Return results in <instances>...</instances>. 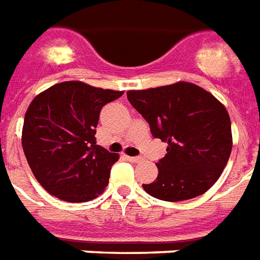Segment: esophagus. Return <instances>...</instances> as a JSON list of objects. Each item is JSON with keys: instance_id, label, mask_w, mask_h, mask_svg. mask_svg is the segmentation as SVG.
Listing matches in <instances>:
<instances>
[{"instance_id": "34e87169", "label": "esophagus", "mask_w": 260, "mask_h": 260, "mask_svg": "<svg viewBox=\"0 0 260 260\" xmlns=\"http://www.w3.org/2000/svg\"><path fill=\"white\" fill-rule=\"evenodd\" d=\"M126 159L131 161V162H140V161H142L140 157H131V155H126Z\"/></svg>"}]
</instances>
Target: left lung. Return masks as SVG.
I'll list each match as a JSON object with an SVG mask.
<instances>
[{"label": "left lung", "instance_id": "8db88e82", "mask_svg": "<svg viewBox=\"0 0 260 260\" xmlns=\"http://www.w3.org/2000/svg\"><path fill=\"white\" fill-rule=\"evenodd\" d=\"M128 101L165 142L167 154L157 162L158 176L143 184L162 201L199 197L222 175L232 153V122L226 107L191 82L126 92Z\"/></svg>", "mask_w": 260, "mask_h": 260}]
</instances>
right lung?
<instances>
[{
  "label": "right lung",
  "mask_w": 260,
  "mask_h": 260,
  "mask_svg": "<svg viewBox=\"0 0 260 260\" xmlns=\"http://www.w3.org/2000/svg\"><path fill=\"white\" fill-rule=\"evenodd\" d=\"M122 93L64 81L32 99L22 146L32 175L48 193L67 203H85L105 191L118 154L96 145L95 128L102 107Z\"/></svg>",
  "instance_id": "right-lung-1"
}]
</instances>
